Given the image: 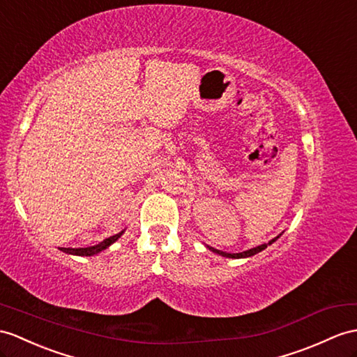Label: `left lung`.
<instances>
[{
    "instance_id": "left-lung-1",
    "label": "left lung",
    "mask_w": 357,
    "mask_h": 357,
    "mask_svg": "<svg viewBox=\"0 0 357 357\" xmlns=\"http://www.w3.org/2000/svg\"><path fill=\"white\" fill-rule=\"evenodd\" d=\"M282 236V234H279V236H275L274 239H271L268 242V244H262V245H257V247H255V248H250V250H245V251H242V253H227V251H221V250H216V248H213V247H208V245H206L208 250L211 251H213L215 255H220V256H222V257H229V259H245V257H251V256H255V255H257V253H260V251H264L268 245H271L273 242H275L277 239H279Z\"/></svg>"
}]
</instances>
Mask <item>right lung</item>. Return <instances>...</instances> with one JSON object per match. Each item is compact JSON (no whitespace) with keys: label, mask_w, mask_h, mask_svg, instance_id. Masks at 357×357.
I'll return each mask as SVG.
<instances>
[{"label":"right lung","mask_w":357,"mask_h":357,"mask_svg":"<svg viewBox=\"0 0 357 357\" xmlns=\"http://www.w3.org/2000/svg\"><path fill=\"white\" fill-rule=\"evenodd\" d=\"M124 231H126V230L119 231V233H116V234H113V236L101 241L100 244H97V245L84 247V248H60V251H63V253H66V255H73V256H95V255L101 253L102 250L109 248L112 244H115V242H116L121 236H123Z\"/></svg>","instance_id":"obj_1"}]
</instances>
